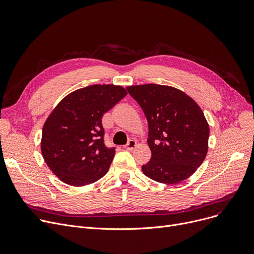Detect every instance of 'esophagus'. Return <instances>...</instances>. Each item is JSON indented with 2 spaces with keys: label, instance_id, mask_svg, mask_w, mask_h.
<instances>
[{
  "label": "esophagus",
  "instance_id": "obj_1",
  "mask_svg": "<svg viewBox=\"0 0 254 254\" xmlns=\"http://www.w3.org/2000/svg\"><path fill=\"white\" fill-rule=\"evenodd\" d=\"M137 146V142H136V140H129L128 142H127V144L125 146V149H127V150H132L134 149L135 147Z\"/></svg>",
  "mask_w": 254,
  "mask_h": 254
}]
</instances>
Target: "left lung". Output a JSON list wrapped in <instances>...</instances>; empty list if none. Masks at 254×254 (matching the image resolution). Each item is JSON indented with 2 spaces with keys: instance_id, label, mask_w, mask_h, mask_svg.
I'll return each mask as SVG.
<instances>
[{
  "instance_id": "1",
  "label": "left lung",
  "mask_w": 254,
  "mask_h": 254,
  "mask_svg": "<svg viewBox=\"0 0 254 254\" xmlns=\"http://www.w3.org/2000/svg\"><path fill=\"white\" fill-rule=\"evenodd\" d=\"M148 122L147 143L151 150L142 171L166 184L191 176L208 152L209 125L199 106L183 91L168 85L127 86Z\"/></svg>"
}]
</instances>
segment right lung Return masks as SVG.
Instances as JSON below:
<instances>
[{
    "mask_svg": "<svg viewBox=\"0 0 254 254\" xmlns=\"http://www.w3.org/2000/svg\"><path fill=\"white\" fill-rule=\"evenodd\" d=\"M123 86L95 84L64 97L43 126L44 161L64 183L84 186L109 170L115 147L104 143L103 115L127 96Z\"/></svg>",
    "mask_w": 254,
    "mask_h": 254,
    "instance_id": "1",
    "label": "right lung"
}]
</instances>
